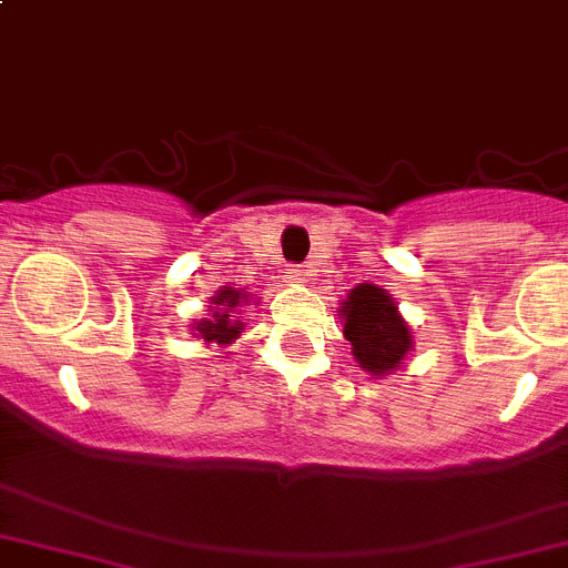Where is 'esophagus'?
<instances>
[{
	"label": "esophagus",
	"mask_w": 568,
	"mask_h": 568,
	"mask_svg": "<svg viewBox=\"0 0 568 568\" xmlns=\"http://www.w3.org/2000/svg\"><path fill=\"white\" fill-rule=\"evenodd\" d=\"M285 280H288V283H311V268H305V266H291V268H285Z\"/></svg>",
	"instance_id": "obj_1"
}]
</instances>
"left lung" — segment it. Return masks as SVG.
I'll list each match as a JSON object with an SVG mask.
<instances>
[{"instance_id":"1","label":"left lung","mask_w":568,"mask_h":568,"mask_svg":"<svg viewBox=\"0 0 568 568\" xmlns=\"http://www.w3.org/2000/svg\"><path fill=\"white\" fill-rule=\"evenodd\" d=\"M338 316L363 372L377 379L399 372L413 352V333L388 291L374 283L355 285L341 302Z\"/></svg>"}]
</instances>
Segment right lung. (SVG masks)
Here are the masks:
<instances>
[{
  "label": "right lung",
  "mask_w": 568,
  "mask_h": 568,
  "mask_svg": "<svg viewBox=\"0 0 568 568\" xmlns=\"http://www.w3.org/2000/svg\"><path fill=\"white\" fill-rule=\"evenodd\" d=\"M250 300L252 296L246 288L222 285V288L211 296V305H207L211 316L196 318V322L191 324L194 338H200L205 346H219V349L233 344L241 335V329H244L241 307L250 305Z\"/></svg>",
  "instance_id": "1"
}]
</instances>
